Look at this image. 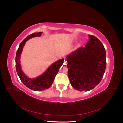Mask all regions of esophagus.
Wrapping results in <instances>:
<instances>
[{"instance_id":"34e87169","label":"esophagus","mask_w":123,"mask_h":123,"mask_svg":"<svg viewBox=\"0 0 123 123\" xmlns=\"http://www.w3.org/2000/svg\"><path fill=\"white\" fill-rule=\"evenodd\" d=\"M64 65H67V61L66 60H64Z\"/></svg>"}]
</instances>
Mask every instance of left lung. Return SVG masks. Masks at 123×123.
I'll list each match as a JSON object with an SVG mask.
<instances>
[{
	"label": "left lung",
	"mask_w": 123,
	"mask_h": 123,
	"mask_svg": "<svg viewBox=\"0 0 123 123\" xmlns=\"http://www.w3.org/2000/svg\"><path fill=\"white\" fill-rule=\"evenodd\" d=\"M85 47H80L67 56L68 75L73 88L88 91L102 80L106 67V53L101 42L89 35Z\"/></svg>",
	"instance_id": "8db88e82"
}]
</instances>
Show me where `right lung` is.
Wrapping results in <instances>:
<instances>
[{"instance_id": "1", "label": "right lung", "mask_w": 123, "mask_h": 123, "mask_svg": "<svg viewBox=\"0 0 123 123\" xmlns=\"http://www.w3.org/2000/svg\"><path fill=\"white\" fill-rule=\"evenodd\" d=\"M42 33L43 32H42L34 33L28 36L20 43L19 47L17 51L15 58L16 71L22 83L29 89L36 91L44 90L51 86L53 83L55 76L57 74L59 68L62 65L63 61H64V59L62 58L55 62L52 64L42 75L36 78L31 79L25 75V74L21 69L20 61L21 54L24 47L25 46V42L29 39L37 36H40Z\"/></svg>"}]
</instances>
